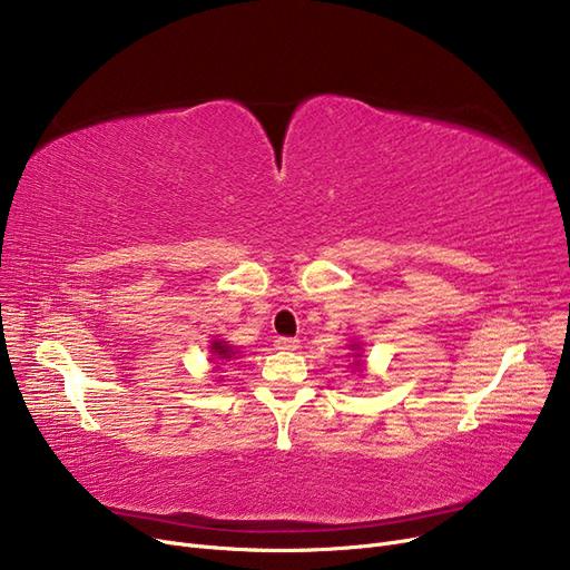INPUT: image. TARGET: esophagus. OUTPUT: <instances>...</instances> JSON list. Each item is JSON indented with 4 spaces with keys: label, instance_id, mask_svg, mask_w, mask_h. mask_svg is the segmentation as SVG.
<instances>
[{
    "label": "esophagus",
    "instance_id": "obj_1",
    "mask_svg": "<svg viewBox=\"0 0 570 570\" xmlns=\"http://www.w3.org/2000/svg\"><path fill=\"white\" fill-rule=\"evenodd\" d=\"M275 346L282 352H295L301 346V340L298 337H277Z\"/></svg>",
    "mask_w": 570,
    "mask_h": 570
}]
</instances>
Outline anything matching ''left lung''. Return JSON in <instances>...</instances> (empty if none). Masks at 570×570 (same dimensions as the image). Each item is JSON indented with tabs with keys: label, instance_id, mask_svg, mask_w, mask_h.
Instances as JSON below:
<instances>
[{
	"label": "left lung",
	"instance_id": "obj_1",
	"mask_svg": "<svg viewBox=\"0 0 570 570\" xmlns=\"http://www.w3.org/2000/svg\"><path fill=\"white\" fill-rule=\"evenodd\" d=\"M350 350L354 352V365L358 367V365H361V361H358V358H361V354H358V352H361V344H352V346H350Z\"/></svg>",
	"mask_w": 570,
	"mask_h": 570
}]
</instances>
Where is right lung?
<instances>
[{
  "label": "right lung",
  "mask_w": 570,
  "mask_h": 570,
  "mask_svg": "<svg viewBox=\"0 0 570 570\" xmlns=\"http://www.w3.org/2000/svg\"><path fill=\"white\" fill-rule=\"evenodd\" d=\"M235 354H237V352L233 350L230 344L220 342V340H214V342H212V356H214L212 361H214V363H218V361H230ZM216 370H218V365H216Z\"/></svg>",
  "instance_id": "add662e5"
}]
</instances>
